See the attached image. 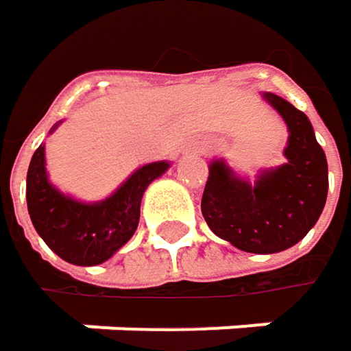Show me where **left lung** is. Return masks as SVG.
<instances>
[{
    "label": "left lung",
    "instance_id": "obj_1",
    "mask_svg": "<svg viewBox=\"0 0 351 351\" xmlns=\"http://www.w3.org/2000/svg\"><path fill=\"white\" fill-rule=\"evenodd\" d=\"M262 97L288 125L286 163L260 169L250 182L223 160H212L202 213L217 238L241 252L278 254L306 238L324 212L328 162L306 113L276 93Z\"/></svg>",
    "mask_w": 351,
    "mask_h": 351
}]
</instances>
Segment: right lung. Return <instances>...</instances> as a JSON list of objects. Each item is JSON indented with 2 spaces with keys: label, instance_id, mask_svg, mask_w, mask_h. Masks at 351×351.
<instances>
[{
  "label": "right lung",
  "instance_id": "1",
  "mask_svg": "<svg viewBox=\"0 0 351 351\" xmlns=\"http://www.w3.org/2000/svg\"><path fill=\"white\" fill-rule=\"evenodd\" d=\"M60 123H56L51 132H56ZM169 165V162L145 163L106 199L80 202L49 182L45 143H41L27 169L25 197L32 223L39 238L65 262L73 265L104 263L136 234L143 191L163 176Z\"/></svg>",
  "mask_w": 351,
  "mask_h": 351
}]
</instances>
